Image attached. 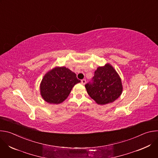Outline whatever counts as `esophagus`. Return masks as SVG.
Instances as JSON below:
<instances>
[{"instance_id": "esophagus-1", "label": "esophagus", "mask_w": 158, "mask_h": 158, "mask_svg": "<svg viewBox=\"0 0 158 158\" xmlns=\"http://www.w3.org/2000/svg\"><path fill=\"white\" fill-rule=\"evenodd\" d=\"M85 82H86L85 79H82V80H81V83H82V84L84 85V84H85Z\"/></svg>"}]
</instances>
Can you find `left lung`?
Wrapping results in <instances>:
<instances>
[{
	"instance_id": "1",
	"label": "left lung",
	"mask_w": 158,
	"mask_h": 158,
	"mask_svg": "<svg viewBox=\"0 0 158 158\" xmlns=\"http://www.w3.org/2000/svg\"><path fill=\"white\" fill-rule=\"evenodd\" d=\"M85 87L89 96L101 105L116 101L121 95L123 89L120 76L109 63L98 67L93 82L86 84Z\"/></svg>"
}]
</instances>
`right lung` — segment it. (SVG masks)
<instances>
[{
    "label": "right lung",
    "mask_w": 158,
    "mask_h": 158,
    "mask_svg": "<svg viewBox=\"0 0 158 158\" xmlns=\"http://www.w3.org/2000/svg\"><path fill=\"white\" fill-rule=\"evenodd\" d=\"M76 74L65 67H55L43 77L40 95L49 104H59L69 96L73 87L80 82Z\"/></svg>",
    "instance_id": "right-lung-1"
}]
</instances>
